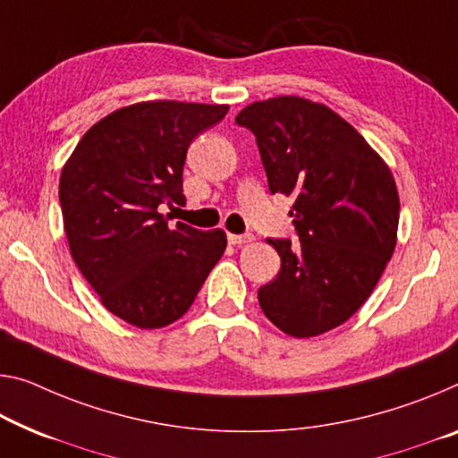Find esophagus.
<instances>
[{
	"label": "esophagus",
	"instance_id": "1",
	"mask_svg": "<svg viewBox=\"0 0 458 458\" xmlns=\"http://www.w3.org/2000/svg\"><path fill=\"white\" fill-rule=\"evenodd\" d=\"M227 239H229V243H231V245H242V243H248V242H251L253 235H250V233H245V235L229 233V235H227Z\"/></svg>",
	"mask_w": 458,
	"mask_h": 458
}]
</instances>
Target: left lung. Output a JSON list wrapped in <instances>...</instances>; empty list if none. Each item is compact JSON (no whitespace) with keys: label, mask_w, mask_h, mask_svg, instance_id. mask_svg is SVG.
<instances>
[{"label":"left lung","mask_w":458,"mask_h":458,"mask_svg":"<svg viewBox=\"0 0 458 458\" xmlns=\"http://www.w3.org/2000/svg\"><path fill=\"white\" fill-rule=\"evenodd\" d=\"M235 123L256 135L270 192L294 199L299 239H268L283 264L258 291L259 307L288 335L326 334L364 305L395 251V180L326 104L278 96L245 106Z\"/></svg>","instance_id":"left-lung-1"}]
</instances>
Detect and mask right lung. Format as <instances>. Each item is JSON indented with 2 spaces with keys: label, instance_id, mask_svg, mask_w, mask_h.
Instances as JSON below:
<instances>
[{
  "label": "right lung",
  "instance_id": "add662e5",
  "mask_svg": "<svg viewBox=\"0 0 458 458\" xmlns=\"http://www.w3.org/2000/svg\"><path fill=\"white\" fill-rule=\"evenodd\" d=\"M225 104L139 102L96 123L63 165L59 200L77 268L116 318L170 326L192 305L227 235L167 225L184 205L182 172L192 140L223 121Z\"/></svg>",
  "mask_w": 458,
  "mask_h": 458
}]
</instances>
